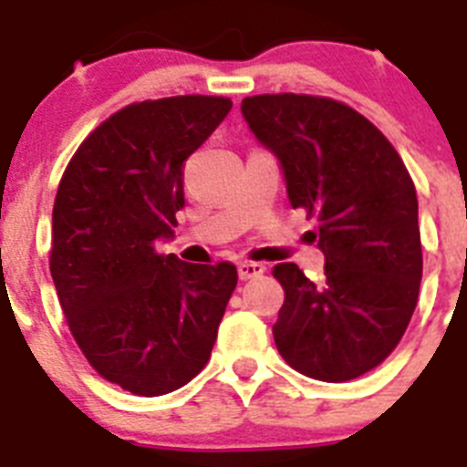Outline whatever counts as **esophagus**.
I'll return each mask as SVG.
<instances>
[{
    "mask_svg": "<svg viewBox=\"0 0 467 467\" xmlns=\"http://www.w3.org/2000/svg\"><path fill=\"white\" fill-rule=\"evenodd\" d=\"M266 271V266L259 262H241L238 264V275H241V280H253V278H259V275Z\"/></svg>",
    "mask_w": 467,
    "mask_h": 467,
    "instance_id": "1",
    "label": "esophagus"
}]
</instances>
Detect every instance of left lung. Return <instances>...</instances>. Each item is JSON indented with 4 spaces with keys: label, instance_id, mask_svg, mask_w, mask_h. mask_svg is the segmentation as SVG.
Returning <instances> with one entry per match:
<instances>
[{
    "label": "left lung",
    "instance_id": "obj_1",
    "mask_svg": "<svg viewBox=\"0 0 467 467\" xmlns=\"http://www.w3.org/2000/svg\"><path fill=\"white\" fill-rule=\"evenodd\" d=\"M241 111L280 161L292 208L320 224L323 285L292 262L274 269L285 290L274 325L280 356L317 381L362 377L393 353L419 301L423 254L410 172L372 121L332 98L253 95Z\"/></svg>",
    "mask_w": 467,
    "mask_h": 467
}]
</instances>
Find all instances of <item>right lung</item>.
Returning a JSON list of instances; mask_svg holds the SVG:
<instances>
[{"mask_svg": "<svg viewBox=\"0 0 467 467\" xmlns=\"http://www.w3.org/2000/svg\"><path fill=\"white\" fill-rule=\"evenodd\" d=\"M229 109L217 95L133 102L79 144L57 187V299L90 367L128 393L156 398L192 381L236 290L234 264L156 253L184 208V161Z\"/></svg>", "mask_w": 467, "mask_h": 467, "instance_id": "add662e5", "label": "right lung"}]
</instances>
